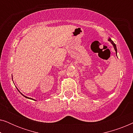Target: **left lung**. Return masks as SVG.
<instances>
[{"instance_id":"1","label":"left lung","mask_w":133,"mask_h":133,"mask_svg":"<svg viewBox=\"0 0 133 133\" xmlns=\"http://www.w3.org/2000/svg\"><path fill=\"white\" fill-rule=\"evenodd\" d=\"M108 41L110 42L111 43V44H112V45H113V47H114V50L116 51V55H117V48H116V44L114 43V42L112 41V40L111 39L110 37L108 38Z\"/></svg>"}]
</instances>
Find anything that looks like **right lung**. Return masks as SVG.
I'll return each mask as SVG.
<instances>
[{
    "label": "right lung",
    "mask_w": 133,
    "mask_h": 133,
    "mask_svg": "<svg viewBox=\"0 0 133 133\" xmlns=\"http://www.w3.org/2000/svg\"><path fill=\"white\" fill-rule=\"evenodd\" d=\"M17 90H18V89H17ZM18 91H19V90H18ZM20 92V91H19ZM21 94H22V95H23V96H24V97H26V98H27V99H31V100H34V101H35V100H34V99H32V98H30V97H26V96H24V95H23V94H22L21 93Z\"/></svg>",
    "instance_id": "add662e5"
}]
</instances>
